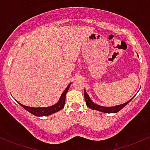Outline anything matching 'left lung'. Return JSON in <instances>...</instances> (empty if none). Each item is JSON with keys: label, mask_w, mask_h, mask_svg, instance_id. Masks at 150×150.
Masks as SVG:
<instances>
[{"label": "left lung", "mask_w": 150, "mask_h": 150, "mask_svg": "<svg viewBox=\"0 0 150 150\" xmlns=\"http://www.w3.org/2000/svg\"><path fill=\"white\" fill-rule=\"evenodd\" d=\"M84 95H85V102H86V105L88 108H91L93 110H98V111L103 112H105V113H116L117 112H119L120 110L122 109L124 107H125L129 102L131 101L132 99L129 101H127V103H124V104H122L120 105H117V106L115 107H103V106H100V105H98L93 103L91 100L89 98L88 93L85 92V90H84Z\"/></svg>", "instance_id": "1"}]
</instances>
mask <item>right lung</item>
<instances>
[{"mask_svg":"<svg viewBox=\"0 0 150 150\" xmlns=\"http://www.w3.org/2000/svg\"><path fill=\"white\" fill-rule=\"evenodd\" d=\"M70 86V84H69L67 85V88L65 89V91L62 93L61 97H60V100L57 102L55 105H52V106L47 107V108H31V107H28L25 106V105L19 103L25 110H26L27 111H28L29 112L32 113L33 115H35V116H47V115H50L52 113H55L56 112L60 111V110H62V108L65 106V95L66 93L68 91L69 88Z\"/></svg>","mask_w":150,"mask_h":150,"instance_id":"1","label":"right lung"}]
</instances>
